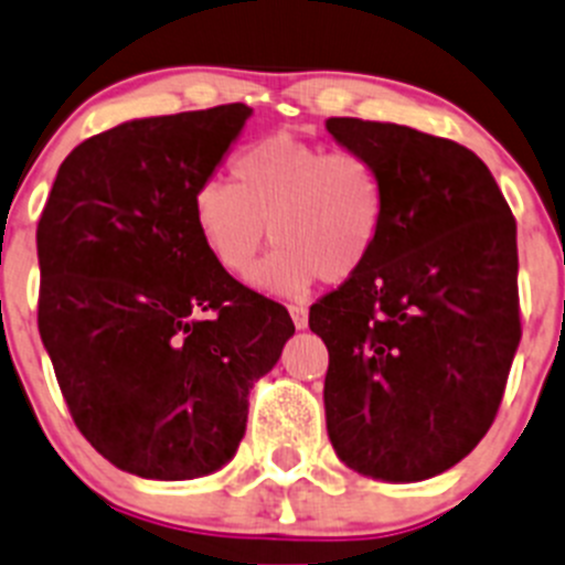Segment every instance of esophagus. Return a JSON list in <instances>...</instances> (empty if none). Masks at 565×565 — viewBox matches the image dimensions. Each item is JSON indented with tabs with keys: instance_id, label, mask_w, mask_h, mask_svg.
Segmentation results:
<instances>
[{
	"instance_id": "1",
	"label": "esophagus",
	"mask_w": 565,
	"mask_h": 565,
	"mask_svg": "<svg viewBox=\"0 0 565 565\" xmlns=\"http://www.w3.org/2000/svg\"><path fill=\"white\" fill-rule=\"evenodd\" d=\"M289 315H292L295 328L309 326V309H306L303 303H289Z\"/></svg>"
}]
</instances>
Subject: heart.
Listing matches in <instances>:
<instances>
[{"label": "heart", "instance_id": "heart-1", "mask_svg": "<svg viewBox=\"0 0 565 565\" xmlns=\"http://www.w3.org/2000/svg\"><path fill=\"white\" fill-rule=\"evenodd\" d=\"M234 184L204 179L193 223L217 267L248 278L270 226L273 250L259 273L270 292L300 295L322 276L339 284L370 262L386 223V179L361 151L265 137L232 162Z\"/></svg>", "mask_w": 565, "mask_h": 565}]
</instances>
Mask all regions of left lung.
Listing matches in <instances>:
<instances>
[{
    "mask_svg": "<svg viewBox=\"0 0 565 565\" xmlns=\"http://www.w3.org/2000/svg\"><path fill=\"white\" fill-rule=\"evenodd\" d=\"M326 126L386 179L370 262L309 309L328 348V436L355 472L416 483L467 458L500 411L522 339L516 221L456 140L361 118Z\"/></svg>",
    "mask_w": 565,
    "mask_h": 565,
    "instance_id": "obj_1",
    "label": "left lung"
}]
</instances>
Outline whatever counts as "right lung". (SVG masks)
Returning <instances> with one entry per match:
<instances>
[{
	"mask_svg": "<svg viewBox=\"0 0 565 565\" xmlns=\"http://www.w3.org/2000/svg\"><path fill=\"white\" fill-rule=\"evenodd\" d=\"M248 104L126 120L60 166L38 221V331L79 434L137 478L190 480L237 452L289 311L201 243L193 193Z\"/></svg>",
	"mask_w": 565,
	"mask_h": 565,
	"instance_id": "right-lung-1",
	"label": "right lung"
}]
</instances>
